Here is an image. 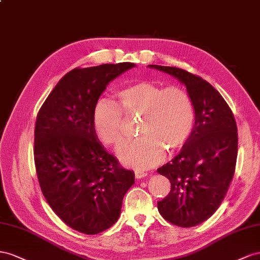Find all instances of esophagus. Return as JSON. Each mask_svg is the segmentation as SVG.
Segmentation results:
<instances>
[{
  "label": "esophagus",
  "instance_id": "obj_1",
  "mask_svg": "<svg viewBox=\"0 0 260 260\" xmlns=\"http://www.w3.org/2000/svg\"><path fill=\"white\" fill-rule=\"evenodd\" d=\"M147 173L143 171H135V177L136 179H143V177H146Z\"/></svg>",
  "mask_w": 260,
  "mask_h": 260
}]
</instances>
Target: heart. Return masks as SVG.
I'll use <instances>...</instances> for the list:
<instances>
[{
  "mask_svg": "<svg viewBox=\"0 0 260 260\" xmlns=\"http://www.w3.org/2000/svg\"><path fill=\"white\" fill-rule=\"evenodd\" d=\"M115 103L97 102L92 125L103 144L116 147L123 143L124 117L140 115L134 142L118 148L117 157L124 165L143 171L160 163L166 148L174 151L188 139L194 127L195 112L188 93L180 87H162L140 81L115 92Z\"/></svg>",
  "mask_w": 260,
  "mask_h": 260,
  "instance_id": "1",
  "label": "heart"
}]
</instances>
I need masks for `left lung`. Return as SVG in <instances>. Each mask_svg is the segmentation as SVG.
<instances>
[{
	"instance_id": "1",
	"label": "left lung",
	"mask_w": 260,
	"mask_h": 260,
	"mask_svg": "<svg viewBox=\"0 0 260 260\" xmlns=\"http://www.w3.org/2000/svg\"><path fill=\"white\" fill-rule=\"evenodd\" d=\"M179 79L186 87L195 124L181 152L159 168L171 190L158 202L161 216L189 228L209 219L225 197L235 172L237 127L225 100L208 81L182 69L148 65Z\"/></svg>"
}]
</instances>
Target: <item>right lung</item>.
<instances>
[{
    "label": "right lung",
    "instance_id": "add662e5",
    "mask_svg": "<svg viewBox=\"0 0 260 260\" xmlns=\"http://www.w3.org/2000/svg\"><path fill=\"white\" fill-rule=\"evenodd\" d=\"M136 66L102 64L74 69L44 101L35 126V166L42 194L70 228L97 234L120 217L135 174L118 165L95 135V105L110 81Z\"/></svg>",
    "mask_w": 260,
    "mask_h": 260
}]
</instances>
